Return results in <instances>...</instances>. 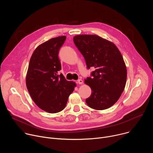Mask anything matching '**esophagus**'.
Masks as SVG:
<instances>
[{
    "instance_id": "esophagus-1",
    "label": "esophagus",
    "mask_w": 153,
    "mask_h": 153,
    "mask_svg": "<svg viewBox=\"0 0 153 153\" xmlns=\"http://www.w3.org/2000/svg\"><path fill=\"white\" fill-rule=\"evenodd\" d=\"M77 83H79V84H80V85H81V84L83 83V80H82V79H79V80L77 81Z\"/></svg>"
}]
</instances>
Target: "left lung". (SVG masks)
Here are the masks:
<instances>
[{
    "label": "left lung",
    "mask_w": 153,
    "mask_h": 153,
    "mask_svg": "<svg viewBox=\"0 0 153 153\" xmlns=\"http://www.w3.org/2000/svg\"><path fill=\"white\" fill-rule=\"evenodd\" d=\"M73 40L87 68H95L91 77L85 80L91 89L86 104L97 110L112 106L120 97L126 82V68L120 52L113 42L94 34L77 35Z\"/></svg>",
    "instance_id": "1"
}]
</instances>
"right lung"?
<instances>
[{
    "instance_id": "obj_1",
    "label": "right lung",
    "mask_w": 153,
    "mask_h": 153,
    "mask_svg": "<svg viewBox=\"0 0 153 153\" xmlns=\"http://www.w3.org/2000/svg\"><path fill=\"white\" fill-rule=\"evenodd\" d=\"M66 36L48 40L33 52L26 76L28 91L34 103L49 113L61 111L76 86L59 74L61 64L58 54Z\"/></svg>"
}]
</instances>
